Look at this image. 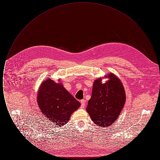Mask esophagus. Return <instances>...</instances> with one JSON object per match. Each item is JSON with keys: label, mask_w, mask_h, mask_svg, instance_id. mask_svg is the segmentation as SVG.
Segmentation results:
<instances>
[{"label": "esophagus", "mask_w": 160, "mask_h": 160, "mask_svg": "<svg viewBox=\"0 0 160 160\" xmlns=\"http://www.w3.org/2000/svg\"><path fill=\"white\" fill-rule=\"evenodd\" d=\"M80 103H81V107H82V108H83V107H84L85 104H86V101H85L84 99H82V100L80 101Z\"/></svg>", "instance_id": "obj_1"}]
</instances>
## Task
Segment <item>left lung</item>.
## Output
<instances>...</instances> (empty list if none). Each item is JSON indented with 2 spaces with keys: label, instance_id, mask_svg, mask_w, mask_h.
Listing matches in <instances>:
<instances>
[{
  "label": "left lung",
  "instance_id": "left-lung-1",
  "mask_svg": "<svg viewBox=\"0 0 160 160\" xmlns=\"http://www.w3.org/2000/svg\"><path fill=\"white\" fill-rule=\"evenodd\" d=\"M108 80L102 83L101 78L95 80L86 111L96 125L106 128L113 124L121 114L126 95L122 82L110 72Z\"/></svg>",
  "mask_w": 160,
  "mask_h": 160
}]
</instances>
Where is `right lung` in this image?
<instances>
[{
    "mask_svg": "<svg viewBox=\"0 0 160 160\" xmlns=\"http://www.w3.org/2000/svg\"><path fill=\"white\" fill-rule=\"evenodd\" d=\"M37 102L42 114L58 127L68 123L71 115L80 106V103L61 83H57L51 78L40 85Z\"/></svg>",
    "mask_w": 160,
    "mask_h": 160,
    "instance_id": "right-lung-1",
    "label": "right lung"
}]
</instances>
